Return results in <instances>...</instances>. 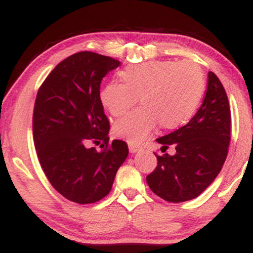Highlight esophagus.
I'll return each mask as SVG.
<instances>
[{"label": "esophagus", "instance_id": "esophagus-1", "mask_svg": "<svg viewBox=\"0 0 253 253\" xmlns=\"http://www.w3.org/2000/svg\"><path fill=\"white\" fill-rule=\"evenodd\" d=\"M128 149L130 153H135L141 150V146H139V145H135V144H128Z\"/></svg>", "mask_w": 253, "mask_h": 253}]
</instances>
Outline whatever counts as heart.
<instances>
[{
	"label": "heart",
	"mask_w": 253,
	"mask_h": 253,
	"mask_svg": "<svg viewBox=\"0 0 253 253\" xmlns=\"http://www.w3.org/2000/svg\"><path fill=\"white\" fill-rule=\"evenodd\" d=\"M124 82L107 83L101 102L113 117L126 114L138 97L143 106L114 125V134L132 144L144 141L161 123L176 128L190 120L203 96L205 74L191 60H155L127 66L120 72Z\"/></svg>",
	"instance_id": "1"
}]
</instances>
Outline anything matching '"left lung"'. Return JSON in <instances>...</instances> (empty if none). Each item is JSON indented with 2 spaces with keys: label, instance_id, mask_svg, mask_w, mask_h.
<instances>
[{
  "label": "left lung",
  "instance_id": "8db88e82",
  "mask_svg": "<svg viewBox=\"0 0 253 253\" xmlns=\"http://www.w3.org/2000/svg\"><path fill=\"white\" fill-rule=\"evenodd\" d=\"M231 140V109L227 95L214 72H208L203 102L185 126L157 139L162 152L175 146L176 153L157 156L156 169L146 177L151 190L168 202L195 199L222 169Z\"/></svg>",
  "mask_w": 253,
  "mask_h": 253
}]
</instances>
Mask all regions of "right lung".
<instances>
[{
  "label": "right lung",
  "mask_w": 253,
  "mask_h": 253,
  "mask_svg": "<svg viewBox=\"0 0 253 253\" xmlns=\"http://www.w3.org/2000/svg\"><path fill=\"white\" fill-rule=\"evenodd\" d=\"M120 62L83 51L60 62L38 90L33 139L38 159L52 187L80 205L109 194L119 168L128 156L123 140L109 143L100 84ZM101 150L90 148L99 143Z\"/></svg>",
  "instance_id": "add662e5"
}]
</instances>
